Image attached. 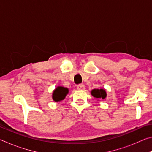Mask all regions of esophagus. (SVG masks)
<instances>
[{
	"label": "esophagus",
	"instance_id": "1",
	"mask_svg": "<svg viewBox=\"0 0 152 152\" xmlns=\"http://www.w3.org/2000/svg\"><path fill=\"white\" fill-rule=\"evenodd\" d=\"M77 89L78 90H84V86L82 85V84H78L77 86Z\"/></svg>",
	"mask_w": 152,
	"mask_h": 152
}]
</instances>
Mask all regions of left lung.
<instances>
[{"label": "left lung", "mask_w": 152, "mask_h": 152, "mask_svg": "<svg viewBox=\"0 0 152 152\" xmlns=\"http://www.w3.org/2000/svg\"><path fill=\"white\" fill-rule=\"evenodd\" d=\"M91 94L92 96L95 98H97V99H104V98L107 96L106 91H105V90L102 88L92 90L91 92Z\"/></svg>", "instance_id": "left-lung-1"}]
</instances>
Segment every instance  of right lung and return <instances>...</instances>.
Masks as SVG:
<instances>
[{"mask_svg": "<svg viewBox=\"0 0 152 152\" xmlns=\"http://www.w3.org/2000/svg\"><path fill=\"white\" fill-rule=\"evenodd\" d=\"M68 93V89L64 87L59 86L56 88L53 93V99L56 102L61 101L64 99L66 94Z\"/></svg>", "mask_w": 152, "mask_h": 152, "instance_id": "add662e5", "label": "right lung"}]
</instances>
